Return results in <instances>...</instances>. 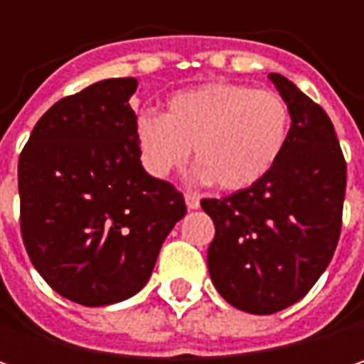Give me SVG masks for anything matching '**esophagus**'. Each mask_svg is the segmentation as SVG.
I'll return each instance as SVG.
<instances>
[{
  "label": "esophagus",
  "mask_w": 364,
  "mask_h": 364,
  "mask_svg": "<svg viewBox=\"0 0 364 364\" xmlns=\"http://www.w3.org/2000/svg\"><path fill=\"white\" fill-rule=\"evenodd\" d=\"M185 204H187L189 210H196L200 206V198L196 193H185Z\"/></svg>",
  "instance_id": "esophagus-1"
}]
</instances>
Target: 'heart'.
Wrapping results in <instances>:
<instances>
[{
  "mask_svg": "<svg viewBox=\"0 0 364 364\" xmlns=\"http://www.w3.org/2000/svg\"><path fill=\"white\" fill-rule=\"evenodd\" d=\"M289 132L291 109L280 95L232 82L175 92L162 115L145 113L134 126L151 175L166 177L183 168L193 147L196 177L223 191H242L265 179Z\"/></svg>",
  "mask_w": 364,
  "mask_h": 364,
  "instance_id": "heart-1",
  "label": "heart"
}]
</instances>
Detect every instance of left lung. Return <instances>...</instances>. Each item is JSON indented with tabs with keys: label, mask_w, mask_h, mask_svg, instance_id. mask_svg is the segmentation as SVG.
<instances>
[{
	"label": "left lung",
	"mask_w": 364,
	"mask_h": 364,
	"mask_svg": "<svg viewBox=\"0 0 364 364\" xmlns=\"http://www.w3.org/2000/svg\"><path fill=\"white\" fill-rule=\"evenodd\" d=\"M267 77L291 109L278 164L249 189L200 202L215 223L210 280L249 314L280 312L314 287L335 253L346 196V160L325 109L284 75Z\"/></svg>",
	"instance_id": "left-lung-1"
}]
</instances>
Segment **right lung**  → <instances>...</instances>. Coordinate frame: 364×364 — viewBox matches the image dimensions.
I'll return each instance as SVG.
<instances>
[{
    "label": "right lung",
    "mask_w": 364,
    "mask_h": 364,
    "mask_svg": "<svg viewBox=\"0 0 364 364\" xmlns=\"http://www.w3.org/2000/svg\"><path fill=\"white\" fill-rule=\"evenodd\" d=\"M136 86L111 77L60 99L18 160L29 259L58 295L88 308L136 295L187 213L181 193L141 164L128 103Z\"/></svg>",
    "instance_id": "1"
}]
</instances>
